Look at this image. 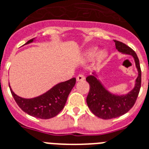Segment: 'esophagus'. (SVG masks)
I'll return each instance as SVG.
<instances>
[{
  "label": "esophagus",
  "mask_w": 149,
  "mask_h": 149,
  "mask_svg": "<svg viewBox=\"0 0 149 149\" xmlns=\"http://www.w3.org/2000/svg\"><path fill=\"white\" fill-rule=\"evenodd\" d=\"M85 79V77H84V75L83 74H79L78 76L77 77V80L78 81V82H79V81H83Z\"/></svg>",
  "instance_id": "1"
}]
</instances>
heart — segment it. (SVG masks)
Listing matches in <instances>:
<instances>
[{"label": "heart", "instance_id": "b5f03b06", "mask_svg": "<svg viewBox=\"0 0 149 149\" xmlns=\"http://www.w3.org/2000/svg\"><path fill=\"white\" fill-rule=\"evenodd\" d=\"M96 55H97V49H91L87 52V56L89 58H90V59H93V58L95 57ZM105 55H106V54H105L104 52L100 53V56H101V57H103Z\"/></svg>", "mask_w": 149, "mask_h": 149}]
</instances>
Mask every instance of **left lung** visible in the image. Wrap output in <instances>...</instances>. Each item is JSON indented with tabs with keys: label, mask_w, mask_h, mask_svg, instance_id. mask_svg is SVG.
I'll use <instances>...</instances> for the list:
<instances>
[{
	"label": "left lung",
	"mask_w": 149,
	"mask_h": 149,
	"mask_svg": "<svg viewBox=\"0 0 149 149\" xmlns=\"http://www.w3.org/2000/svg\"><path fill=\"white\" fill-rule=\"evenodd\" d=\"M114 42L118 51L133 56L139 75L133 89L123 95L109 93L95 76L91 75L86 77V79L89 84V92L86 98L88 107L95 116L103 119L117 118L129 112L135 103L141 88V72L137 54L125 43L118 40H114Z\"/></svg>",
	"instance_id": "left-lung-1"
}]
</instances>
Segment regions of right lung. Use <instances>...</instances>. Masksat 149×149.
<instances>
[{
    "instance_id": "right-lung-1",
    "label": "right lung",
    "mask_w": 149,
    "mask_h": 149,
    "mask_svg": "<svg viewBox=\"0 0 149 149\" xmlns=\"http://www.w3.org/2000/svg\"><path fill=\"white\" fill-rule=\"evenodd\" d=\"M33 39L25 44L32 43ZM76 84V78H72L63 83H58L43 95L33 98L24 99L16 95L9 86L15 102L21 109L31 116L48 119L59 114L63 109L68 95Z\"/></svg>"
}]
</instances>
